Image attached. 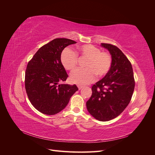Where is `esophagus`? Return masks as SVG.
<instances>
[{
    "label": "esophagus",
    "instance_id": "esophagus-1",
    "mask_svg": "<svg viewBox=\"0 0 155 155\" xmlns=\"http://www.w3.org/2000/svg\"><path fill=\"white\" fill-rule=\"evenodd\" d=\"M78 89H79V90H81V89L83 87V86L80 85H78Z\"/></svg>",
    "mask_w": 155,
    "mask_h": 155
}]
</instances>
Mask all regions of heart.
Here are the masks:
<instances>
[{"label": "heart", "instance_id": "b5f03b06", "mask_svg": "<svg viewBox=\"0 0 155 155\" xmlns=\"http://www.w3.org/2000/svg\"><path fill=\"white\" fill-rule=\"evenodd\" d=\"M76 54L87 58L85 68H78L71 74L70 80L78 85H85L92 82L96 75L101 78L109 72L112 65V58L109 54L101 51L100 48L92 45L78 46ZM70 48H65L61 54V62L63 67L69 71L76 68L78 56Z\"/></svg>", "mask_w": 155, "mask_h": 155}]
</instances>
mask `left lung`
<instances>
[{
	"label": "left lung",
	"instance_id": "obj_1",
	"mask_svg": "<svg viewBox=\"0 0 155 155\" xmlns=\"http://www.w3.org/2000/svg\"><path fill=\"white\" fill-rule=\"evenodd\" d=\"M112 58L109 72L92 87V96L87 103V110L95 119L107 121L115 118L127 107L134 89L131 63L116 46L101 43Z\"/></svg>",
	"mask_w": 155,
	"mask_h": 155
}]
</instances>
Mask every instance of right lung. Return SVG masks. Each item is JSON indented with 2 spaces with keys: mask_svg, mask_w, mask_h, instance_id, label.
Listing matches in <instances>:
<instances>
[{
  "mask_svg": "<svg viewBox=\"0 0 155 155\" xmlns=\"http://www.w3.org/2000/svg\"><path fill=\"white\" fill-rule=\"evenodd\" d=\"M76 43L68 39H55L40 48L28 63L26 91L32 105L41 113H58L78 90L76 85L61 83L68 76L61 62V54L65 47Z\"/></svg>",
  "mask_w": 155,
  "mask_h": 155,
  "instance_id": "right-lung-1",
  "label": "right lung"
}]
</instances>
